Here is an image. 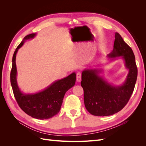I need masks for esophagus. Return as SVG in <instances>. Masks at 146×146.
Here are the masks:
<instances>
[{
	"label": "esophagus",
	"instance_id": "obj_1",
	"mask_svg": "<svg viewBox=\"0 0 146 146\" xmlns=\"http://www.w3.org/2000/svg\"><path fill=\"white\" fill-rule=\"evenodd\" d=\"M77 82H80L82 80V76H81V73L80 72H78L77 73Z\"/></svg>",
	"mask_w": 146,
	"mask_h": 146
}]
</instances>
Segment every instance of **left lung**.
Wrapping results in <instances>:
<instances>
[{
  "instance_id": "1",
  "label": "left lung",
  "mask_w": 146,
  "mask_h": 146,
  "mask_svg": "<svg viewBox=\"0 0 146 146\" xmlns=\"http://www.w3.org/2000/svg\"><path fill=\"white\" fill-rule=\"evenodd\" d=\"M108 56L110 60L121 56L129 73L122 85L114 86L100 76L102 69L83 70L81 86L84 91V103L88 112L94 116H110L121 111L133 93L138 76L133 52L117 32L113 50Z\"/></svg>"
}]
</instances>
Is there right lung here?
Wrapping results in <instances>:
<instances>
[{
  "mask_svg": "<svg viewBox=\"0 0 146 146\" xmlns=\"http://www.w3.org/2000/svg\"><path fill=\"white\" fill-rule=\"evenodd\" d=\"M36 35L32 33L27 35L17 47L13 56L10 82L13 94L20 108L33 118L47 119L54 116L60 111L66 92L75 85L76 74L73 72L68 77L54 82L41 91L33 94L23 93L17 83L16 56L25 41L33 39Z\"/></svg>",
  "mask_w": 146,
  "mask_h": 146,
  "instance_id": "right-lung-1",
  "label": "right lung"
}]
</instances>
